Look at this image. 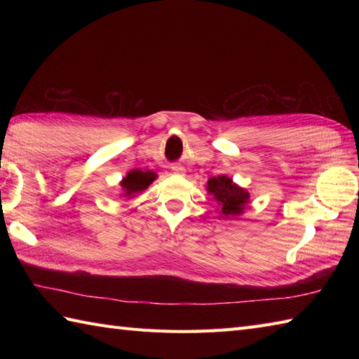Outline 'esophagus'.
<instances>
[{
    "label": "esophagus",
    "mask_w": 359,
    "mask_h": 359,
    "mask_svg": "<svg viewBox=\"0 0 359 359\" xmlns=\"http://www.w3.org/2000/svg\"><path fill=\"white\" fill-rule=\"evenodd\" d=\"M171 170H172V172H174V174H179V175H184V174H185V170H184V168L179 166V165H174V166L171 168Z\"/></svg>",
    "instance_id": "34e87169"
}]
</instances>
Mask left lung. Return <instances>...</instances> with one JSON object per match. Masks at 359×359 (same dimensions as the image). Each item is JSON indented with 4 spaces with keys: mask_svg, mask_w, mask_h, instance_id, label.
<instances>
[{
    "mask_svg": "<svg viewBox=\"0 0 359 359\" xmlns=\"http://www.w3.org/2000/svg\"><path fill=\"white\" fill-rule=\"evenodd\" d=\"M207 191L215 197L220 207V215L224 217L239 216L250 201V193L247 189L238 187L226 175L211 177L207 184Z\"/></svg>",
    "mask_w": 359,
    "mask_h": 359,
    "instance_id": "1",
    "label": "left lung"
}]
</instances>
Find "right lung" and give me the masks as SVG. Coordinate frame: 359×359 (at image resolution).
I'll return each mask as SVG.
<instances>
[{
  "instance_id": "right-lung-1",
  "label": "right lung",
  "mask_w": 359,
  "mask_h": 359,
  "mask_svg": "<svg viewBox=\"0 0 359 359\" xmlns=\"http://www.w3.org/2000/svg\"><path fill=\"white\" fill-rule=\"evenodd\" d=\"M156 172L152 171H142V170H133L126 174V177L120 182V187L123 189L125 197H134V194L147 189L152 182L156 180Z\"/></svg>"
}]
</instances>
